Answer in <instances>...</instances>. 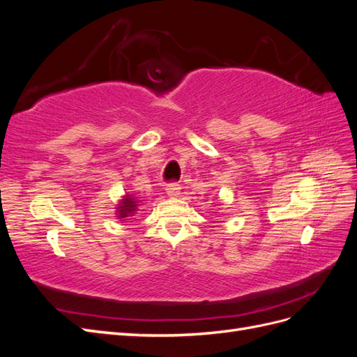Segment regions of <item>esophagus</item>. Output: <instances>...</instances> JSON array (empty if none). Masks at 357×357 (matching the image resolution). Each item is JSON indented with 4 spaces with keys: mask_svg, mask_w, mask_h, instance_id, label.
I'll list each match as a JSON object with an SVG mask.
<instances>
[{
    "mask_svg": "<svg viewBox=\"0 0 357 357\" xmlns=\"http://www.w3.org/2000/svg\"><path fill=\"white\" fill-rule=\"evenodd\" d=\"M180 185H177V183H169V185L167 186V195L169 198H177L180 195Z\"/></svg>",
    "mask_w": 357,
    "mask_h": 357,
    "instance_id": "obj_1",
    "label": "esophagus"
}]
</instances>
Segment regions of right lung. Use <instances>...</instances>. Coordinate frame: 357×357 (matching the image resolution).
<instances>
[{"label":"right lung","mask_w":357,"mask_h":357,"mask_svg":"<svg viewBox=\"0 0 357 357\" xmlns=\"http://www.w3.org/2000/svg\"><path fill=\"white\" fill-rule=\"evenodd\" d=\"M143 199H138V197L132 195V193H125L122 199H119V204L116 207V218L121 220L131 219L132 215L137 214L138 208L142 207Z\"/></svg>","instance_id":"1"}]
</instances>
